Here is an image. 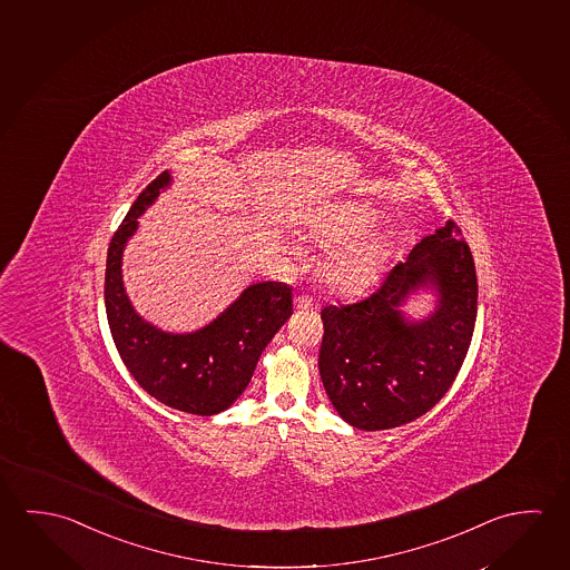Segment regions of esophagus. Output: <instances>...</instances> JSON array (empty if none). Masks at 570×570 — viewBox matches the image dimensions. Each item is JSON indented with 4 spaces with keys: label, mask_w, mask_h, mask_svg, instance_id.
Segmentation results:
<instances>
[{
    "label": "esophagus",
    "mask_w": 570,
    "mask_h": 570,
    "mask_svg": "<svg viewBox=\"0 0 570 570\" xmlns=\"http://www.w3.org/2000/svg\"><path fill=\"white\" fill-rule=\"evenodd\" d=\"M295 308H297V311H313L315 303H313V298L298 295V297L295 298Z\"/></svg>",
    "instance_id": "1"
}]
</instances>
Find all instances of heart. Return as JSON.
Returning a JSON list of instances; mask_svg holds the SVG:
<instances>
[{
	"instance_id": "heart-1",
	"label": "heart",
	"mask_w": 570,
	"mask_h": 570,
	"mask_svg": "<svg viewBox=\"0 0 570 570\" xmlns=\"http://www.w3.org/2000/svg\"><path fill=\"white\" fill-rule=\"evenodd\" d=\"M380 219L379 208L366 202H343L308 222V237L331 249L323 263V281L338 295H356L372 287L389 259L386 239L368 232ZM301 255L297 245H289Z\"/></svg>"
}]
</instances>
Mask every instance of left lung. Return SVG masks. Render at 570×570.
Here are the masks:
<instances>
[{
  "label": "left lung",
  "instance_id": "1",
  "mask_svg": "<svg viewBox=\"0 0 570 570\" xmlns=\"http://www.w3.org/2000/svg\"><path fill=\"white\" fill-rule=\"evenodd\" d=\"M424 289L436 297L433 313L406 316L403 305ZM475 316V265L450 219L396 263L371 297L321 311L318 372L336 414L366 432L424 416L458 376Z\"/></svg>",
  "mask_w": 570,
  "mask_h": 570
}]
</instances>
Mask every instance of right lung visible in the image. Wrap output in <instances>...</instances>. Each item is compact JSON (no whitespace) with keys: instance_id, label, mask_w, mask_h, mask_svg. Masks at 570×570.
Instances as JSON below:
<instances>
[{"instance_id":"obj_1","label":"right lung","mask_w":570,"mask_h":570,"mask_svg":"<svg viewBox=\"0 0 570 570\" xmlns=\"http://www.w3.org/2000/svg\"><path fill=\"white\" fill-rule=\"evenodd\" d=\"M170 170L148 184L112 235L105 273V307L110 335L128 372L166 406L214 416L244 394L265 346L293 313L287 283L247 285L208 325L168 333L138 315L122 281V254L138 229V217L173 186Z\"/></svg>"}]
</instances>
